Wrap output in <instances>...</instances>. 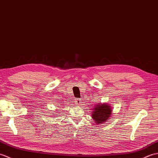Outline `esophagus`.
<instances>
[{
  "instance_id": "obj_1",
  "label": "esophagus",
  "mask_w": 158,
  "mask_h": 158,
  "mask_svg": "<svg viewBox=\"0 0 158 158\" xmlns=\"http://www.w3.org/2000/svg\"><path fill=\"white\" fill-rule=\"evenodd\" d=\"M82 104V99H77L75 100V105L76 106H80Z\"/></svg>"
}]
</instances>
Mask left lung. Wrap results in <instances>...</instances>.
Segmentation results:
<instances>
[{
	"label": "left lung",
	"mask_w": 158,
	"mask_h": 158,
	"mask_svg": "<svg viewBox=\"0 0 158 158\" xmlns=\"http://www.w3.org/2000/svg\"><path fill=\"white\" fill-rule=\"evenodd\" d=\"M112 114V108L106 103L97 104L93 108L91 111V117L97 124L106 123L109 120Z\"/></svg>",
	"instance_id": "obj_1"
}]
</instances>
